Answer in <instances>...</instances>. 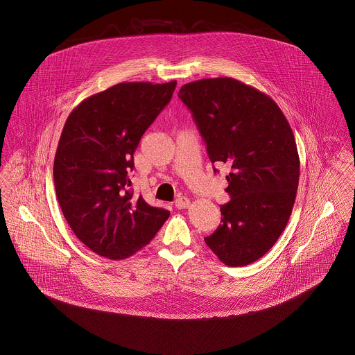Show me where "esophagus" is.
<instances>
[{
  "mask_svg": "<svg viewBox=\"0 0 355 355\" xmlns=\"http://www.w3.org/2000/svg\"><path fill=\"white\" fill-rule=\"evenodd\" d=\"M174 206L177 207V209H187L189 206H190V201H189V198H186V197H181V198H177L175 200V203H174Z\"/></svg>",
  "mask_w": 355,
  "mask_h": 355,
  "instance_id": "obj_1",
  "label": "esophagus"
}]
</instances>
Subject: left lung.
<instances>
[{"label":"left lung","instance_id":"left-lung-1","mask_svg":"<svg viewBox=\"0 0 355 355\" xmlns=\"http://www.w3.org/2000/svg\"><path fill=\"white\" fill-rule=\"evenodd\" d=\"M178 97L191 112L214 165L230 168V201L206 245L227 266H246L268 253L286 227L300 181V157L282 110L265 93L234 78L184 85Z\"/></svg>","mask_w":355,"mask_h":355}]
</instances>
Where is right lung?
<instances>
[{
  "instance_id": "1",
  "label": "right lung",
  "mask_w": 355,
  "mask_h": 355,
  "mask_svg": "<svg viewBox=\"0 0 355 355\" xmlns=\"http://www.w3.org/2000/svg\"><path fill=\"white\" fill-rule=\"evenodd\" d=\"M177 81L123 83L81 102L69 116L54 157L60 207L94 253L125 259L148 245L169 218L129 189L141 137L169 103Z\"/></svg>"
}]
</instances>
